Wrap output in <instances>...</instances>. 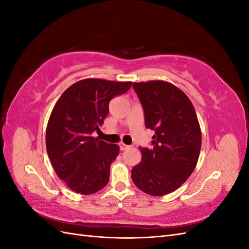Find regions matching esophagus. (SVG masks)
Listing matches in <instances>:
<instances>
[{"label": "esophagus", "mask_w": 249, "mask_h": 249, "mask_svg": "<svg viewBox=\"0 0 249 249\" xmlns=\"http://www.w3.org/2000/svg\"><path fill=\"white\" fill-rule=\"evenodd\" d=\"M119 146H120V149H122V150H124V149H127V148H130V147H131L130 145H126V144H124V143H120Z\"/></svg>", "instance_id": "34e87169"}]
</instances>
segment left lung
<instances>
[{
    "mask_svg": "<svg viewBox=\"0 0 249 249\" xmlns=\"http://www.w3.org/2000/svg\"><path fill=\"white\" fill-rule=\"evenodd\" d=\"M144 111L145 126L155 131L153 147L143 148L142 159L132 169V179L153 196L166 195L185 183L196 167L201 131L188 96L171 83H133Z\"/></svg>",
    "mask_w": 249,
    "mask_h": 249,
    "instance_id": "8db88e82",
    "label": "left lung"
}]
</instances>
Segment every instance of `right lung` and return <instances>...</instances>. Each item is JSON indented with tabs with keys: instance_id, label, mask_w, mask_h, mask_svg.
<instances>
[{
	"instance_id": "add662e5",
	"label": "right lung",
	"mask_w": 249,
	"mask_h": 249,
	"mask_svg": "<svg viewBox=\"0 0 249 249\" xmlns=\"http://www.w3.org/2000/svg\"><path fill=\"white\" fill-rule=\"evenodd\" d=\"M131 82L85 79L67 88L53 108L47 126V152L57 176L84 195L109 182L110 166L119 147L93 137L109 113L112 97L131 88Z\"/></svg>"
}]
</instances>
